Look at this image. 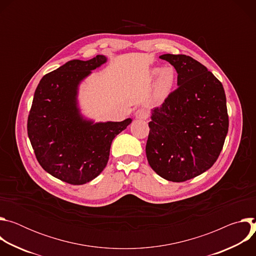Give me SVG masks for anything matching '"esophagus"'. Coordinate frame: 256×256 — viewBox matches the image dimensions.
<instances>
[{
  "mask_svg": "<svg viewBox=\"0 0 256 256\" xmlns=\"http://www.w3.org/2000/svg\"><path fill=\"white\" fill-rule=\"evenodd\" d=\"M134 116L138 120H146L148 118V112L144 108H138L134 114Z\"/></svg>",
  "mask_w": 256,
  "mask_h": 256,
  "instance_id": "esophagus-1",
  "label": "esophagus"
}]
</instances>
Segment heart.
<instances>
[{
	"mask_svg": "<svg viewBox=\"0 0 256 256\" xmlns=\"http://www.w3.org/2000/svg\"><path fill=\"white\" fill-rule=\"evenodd\" d=\"M151 78H156L155 92L160 98L166 97L172 90L176 81V72L172 66L154 68L151 70Z\"/></svg>",
	"mask_w": 256,
	"mask_h": 256,
	"instance_id": "b5f03b06",
	"label": "heart"
}]
</instances>
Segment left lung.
Listing matches in <instances>:
<instances>
[{
    "instance_id": "obj_1",
    "label": "left lung",
    "mask_w": 256,
    "mask_h": 256,
    "mask_svg": "<svg viewBox=\"0 0 256 256\" xmlns=\"http://www.w3.org/2000/svg\"><path fill=\"white\" fill-rule=\"evenodd\" d=\"M177 72V89L152 109L146 155L162 178L182 182L210 169L229 128L226 95L212 72L186 54H162Z\"/></svg>"
}]
</instances>
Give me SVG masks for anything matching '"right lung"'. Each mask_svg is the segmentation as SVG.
Listing matches in <instances>:
<instances>
[{"instance_id": "right-lung-1", "label": "right lung", "mask_w": 256, "mask_h": 256, "mask_svg": "<svg viewBox=\"0 0 256 256\" xmlns=\"http://www.w3.org/2000/svg\"><path fill=\"white\" fill-rule=\"evenodd\" d=\"M107 58L72 60L48 72L35 90L27 132L40 166L54 177L81 186L105 168L114 138L132 122H94L78 103L79 86Z\"/></svg>"}]
</instances>
